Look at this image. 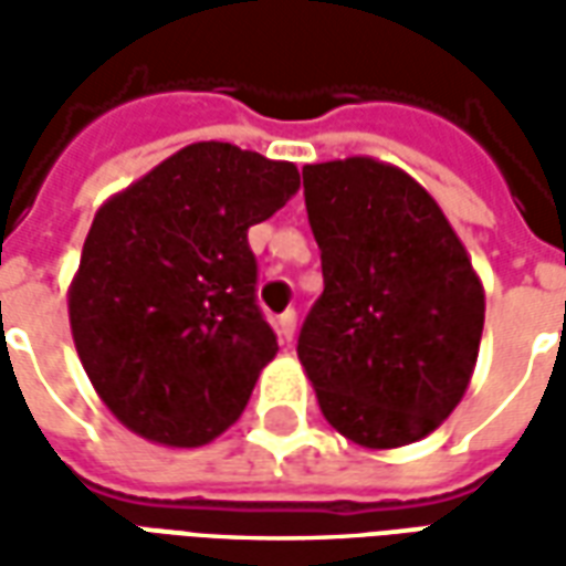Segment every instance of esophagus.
I'll list each match as a JSON object with an SVG mask.
<instances>
[{"instance_id": "obj_1", "label": "esophagus", "mask_w": 566, "mask_h": 566, "mask_svg": "<svg viewBox=\"0 0 566 566\" xmlns=\"http://www.w3.org/2000/svg\"><path fill=\"white\" fill-rule=\"evenodd\" d=\"M275 331H279V336H282V343H291V339H294V331H296L294 308H287V312H282V315L275 318Z\"/></svg>"}]
</instances>
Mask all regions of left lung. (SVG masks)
<instances>
[{
    "instance_id": "1",
    "label": "left lung",
    "mask_w": 566,
    "mask_h": 566,
    "mask_svg": "<svg viewBox=\"0 0 566 566\" xmlns=\"http://www.w3.org/2000/svg\"><path fill=\"white\" fill-rule=\"evenodd\" d=\"M324 294L296 355L324 418L364 449L433 433L461 403L485 291L437 199L373 157L303 166Z\"/></svg>"
}]
</instances>
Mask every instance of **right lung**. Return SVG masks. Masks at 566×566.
Returning a JSON list of instances; mask_svg holds the SVG:
<instances>
[{
    "label": "right lung",
    "instance_id": "right-lung-1",
    "mask_svg": "<svg viewBox=\"0 0 566 566\" xmlns=\"http://www.w3.org/2000/svg\"><path fill=\"white\" fill-rule=\"evenodd\" d=\"M296 190L294 163L197 142L96 211L69 324L87 379L133 433L197 449L242 416L279 352L248 227Z\"/></svg>",
    "mask_w": 566,
    "mask_h": 566
}]
</instances>
